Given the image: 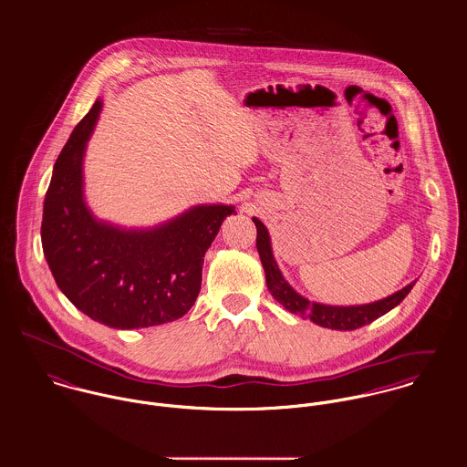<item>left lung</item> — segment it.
<instances>
[{
  "label": "left lung",
  "instance_id": "obj_1",
  "mask_svg": "<svg viewBox=\"0 0 467 467\" xmlns=\"http://www.w3.org/2000/svg\"><path fill=\"white\" fill-rule=\"evenodd\" d=\"M255 226H257V252L261 257V263L266 273V285L271 293V296L284 306L289 313L300 317V318H309L313 324L320 327H327L334 331H354L359 329L379 317L387 315L392 311L396 306H400L404 300V296L411 291L415 285V280L404 285L394 295L370 302V304H361V306H331V304H320L313 302L306 296H302L298 291L293 289V285L284 278L280 267L276 265L273 257V248H271V237L267 232L266 226L263 221L257 217H252Z\"/></svg>",
  "mask_w": 467,
  "mask_h": 467
}]
</instances>
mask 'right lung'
Masks as SVG:
<instances>
[{"instance_id":"1","label":"right lung","mask_w":467,"mask_h":467,"mask_svg":"<svg viewBox=\"0 0 467 467\" xmlns=\"http://www.w3.org/2000/svg\"><path fill=\"white\" fill-rule=\"evenodd\" d=\"M97 99L61 150L45 196L41 241L67 300L113 329H141L187 315L201 289L204 254L234 204H196L149 228L93 215L84 198V154L102 111Z\"/></svg>"}]
</instances>
